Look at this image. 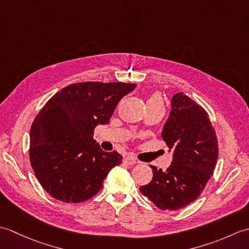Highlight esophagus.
Segmentation results:
<instances>
[{
    "mask_svg": "<svg viewBox=\"0 0 249 249\" xmlns=\"http://www.w3.org/2000/svg\"><path fill=\"white\" fill-rule=\"evenodd\" d=\"M124 161L126 163H128V165H135V163L138 162V160H137L134 156H126L124 158Z\"/></svg>",
    "mask_w": 249,
    "mask_h": 249,
    "instance_id": "obj_1",
    "label": "esophagus"
}]
</instances>
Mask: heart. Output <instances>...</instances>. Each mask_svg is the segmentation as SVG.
<instances>
[{"label":"heart","instance_id":"1","mask_svg":"<svg viewBox=\"0 0 249 249\" xmlns=\"http://www.w3.org/2000/svg\"><path fill=\"white\" fill-rule=\"evenodd\" d=\"M152 106H158V107H163V100L160 93L151 94L146 100V107H152Z\"/></svg>","mask_w":249,"mask_h":249}]
</instances>
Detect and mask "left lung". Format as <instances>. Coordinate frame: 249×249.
Returning a JSON list of instances; mask_svg holds the SVG:
<instances>
[{
  "mask_svg": "<svg viewBox=\"0 0 249 249\" xmlns=\"http://www.w3.org/2000/svg\"><path fill=\"white\" fill-rule=\"evenodd\" d=\"M171 106L161 137L173 152L172 162L166 171L151 166L152 181L139 188L163 211H177L197 200L218 158L217 136L204 108L184 93L173 95Z\"/></svg>",
  "mask_w": 249,
  "mask_h": 249,
  "instance_id": "obj_1",
  "label": "left lung"
}]
</instances>
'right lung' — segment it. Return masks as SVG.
<instances>
[{
	"instance_id": "right-lung-1",
	"label": "right lung",
	"mask_w": 249,
	"mask_h": 249,
	"mask_svg": "<svg viewBox=\"0 0 249 249\" xmlns=\"http://www.w3.org/2000/svg\"><path fill=\"white\" fill-rule=\"evenodd\" d=\"M124 82H78L54 94L30 130V161L51 197L79 203L94 197L109 171L121 165L118 152H105L93 139L98 124H108L116 105L134 91Z\"/></svg>"
}]
</instances>
